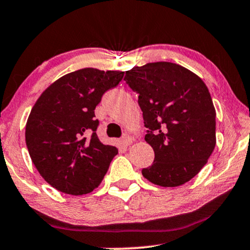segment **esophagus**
Returning a JSON list of instances; mask_svg holds the SVG:
<instances>
[{
  "mask_svg": "<svg viewBox=\"0 0 250 250\" xmlns=\"http://www.w3.org/2000/svg\"><path fill=\"white\" fill-rule=\"evenodd\" d=\"M120 142H122L123 145L128 146V145H131L132 142H133V139H132V138L128 136V134H124V136L122 137V139H120Z\"/></svg>",
  "mask_w": 250,
  "mask_h": 250,
  "instance_id": "obj_1",
  "label": "esophagus"
}]
</instances>
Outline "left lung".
I'll return each instance as SVG.
<instances>
[{
	"label": "left lung",
	"mask_w": 250,
	"mask_h": 250,
	"mask_svg": "<svg viewBox=\"0 0 250 250\" xmlns=\"http://www.w3.org/2000/svg\"><path fill=\"white\" fill-rule=\"evenodd\" d=\"M124 81L138 95L154 161L143 175L152 184L177 187L206 165L216 144L215 108L206 84L186 67L169 62L126 71Z\"/></svg>",
	"instance_id": "obj_1"
}]
</instances>
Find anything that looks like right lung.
I'll use <instances>...</instances> for the list:
<instances>
[{
  "label": "right lung",
  "instance_id": "right-lung-1",
  "mask_svg": "<svg viewBox=\"0 0 250 250\" xmlns=\"http://www.w3.org/2000/svg\"><path fill=\"white\" fill-rule=\"evenodd\" d=\"M124 72L85 67L67 73L37 99L26 122L25 143L35 167L60 192L83 195L97 188L118 153L104 145L95 108Z\"/></svg>",
  "mask_w": 250,
  "mask_h": 250
}]
</instances>
